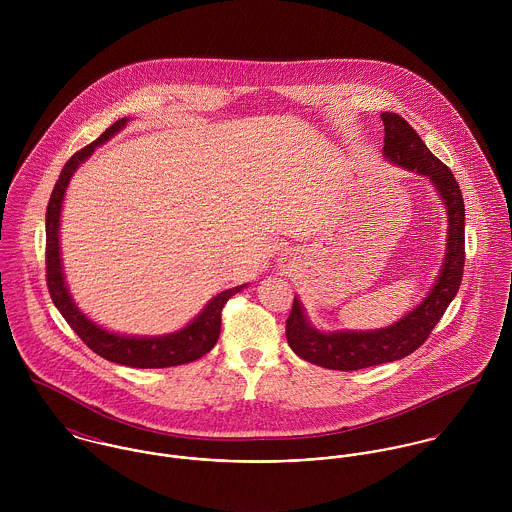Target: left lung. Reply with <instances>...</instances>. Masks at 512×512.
<instances>
[{"label":"left lung","instance_id":"1","mask_svg":"<svg viewBox=\"0 0 512 512\" xmlns=\"http://www.w3.org/2000/svg\"><path fill=\"white\" fill-rule=\"evenodd\" d=\"M384 124V155L410 171L428 177L447 209V250L439 278L428 297L406 317L374 331L323 333L309 325L301 301L293 299L286 337L293 353L331 370H359L408 357L426 343L432 329L461 286L465 264V205L461 189L447 165L426 147L416 130L398 114H380Z\"/></svg>","mask_w":512,"mask_h":512}]
</instances>
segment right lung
I'll use <instances>...</instances> for the list:
<instances>
[{
    "mask_svg": "<svg viewBox=\"0 0 512 512\" xmlns=\"http://www.w3.org/2000/svg\"><path fill=\"white\" fill-rule=\"evenodd\" d=\"M128 124V118L114 122L98 140L90 146L82 147L63 167L59 181L51 193L47 205V250H45V264H47V288L51 293L53 303L67 319L74 333L82 339V343L100 355L102 359L118 365L132 366V368H165V366L185 365L191 361L201 359L207 355L219 341L220 313L224 303L240 292L244 286L230 288L226 292L215 295L207 307L181 331L163 335V337H126L118 333H110L100 325L92 323L76 305L69 293L63 276L61 264V246H59V228H61V209L65 201V193L69 181L73 177L76 167L94 151V147L104 144L114 134H118Z\"/></svg>",
    "mask_w": 512,
    "mask_h": 512,
    "instance_id": "1",
    "label": "right lung"
}]
</instances>
